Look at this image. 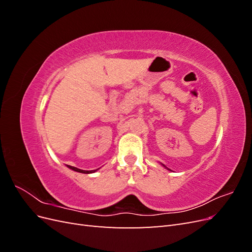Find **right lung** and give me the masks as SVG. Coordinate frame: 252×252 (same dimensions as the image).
<instances>
[{
	"mask_svg": "<svg viewBox=\"0 0 252 252\" xmlns=\"http://www.w3.org/2000/svg\"><path fill=\"white\" fill-rule=\"evenodd\" d=\"M68 167H69L70 169L74 170V171H78V172H82V173H91V172H94V170H82V169H79V168H75V167H72V166H69L68 165Z\"/></svg>",
	"mask_w": 252,
	"mask_h": 252,
	"instance_id": "right-lung-1",
	"label": "right lung"
}]
</instances>
